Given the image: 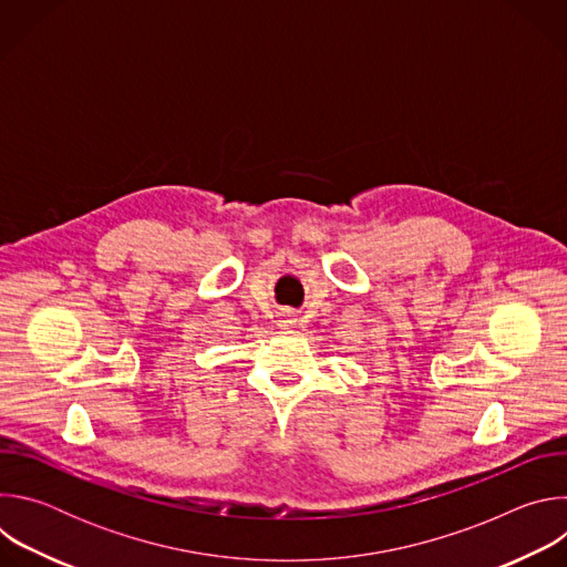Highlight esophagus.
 I'll use <instances>...</instances> for the list:
<instances>
[{
	"label": "esophagus",
	"mask_w": 567,
	"mask_h": 567,
	"mask_svg": "<svg viewBox=\"0 0 567 567\" xmlns=\"http://www.w3.org/2000/svg\"><path fill=\"white\" fill-rule=\"evenodd\" d=\"M291 326V313H282L280 318V328H289Z\"/></svg>",
	"instance_id": "obj_1"
}]
</instances>
